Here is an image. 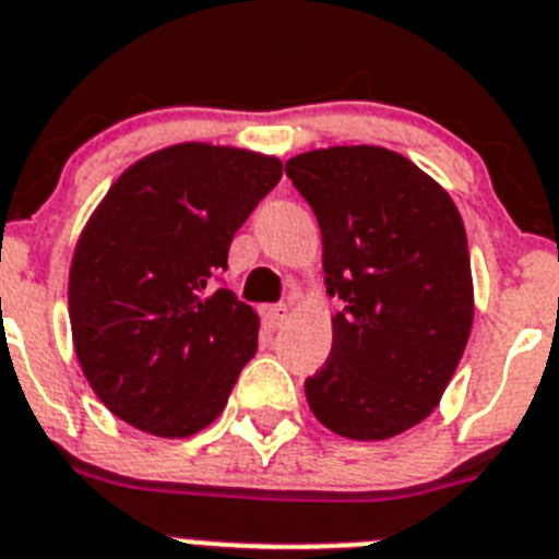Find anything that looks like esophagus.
I'll return each instance as SVG.
<instances>
[{
  "instance_id": "esophagus-1",
  "label": "esophagus",
  "mask_w": 559,
  "mask_h": 559,
  "mask_svg": "<svg viewBox=\"0 0 559 559\" xmlns=\"http://www.w3.org/2000/svg\"><path fill=\"white\" fill-rule=\"evenodd\" d=\"M284 321H287V304H272V307H266V323L270 326H281Z\"/></svg>"
}]
</instances>
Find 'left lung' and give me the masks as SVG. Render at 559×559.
Wrapping results in <instances>:
<instances>
[{"label":"left lung","mask_w":559,"mask_h":559,"mask_svg":"<svg viewBox=\"0 0 559 559\" xmlns=\"http://www.w3.org/2000/svg\"><path fill=\"white\" fill-rule=\"evenodd\" d=\"M321 227L332 352L307 378L309 409L352 440H386L435 412L466 349L475 289L449 192L386 147H330L287 162Z\"/></svg>","instance_id":"1"}]
</instances>
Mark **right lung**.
I'll return each instance as SVG.
<instances>
[{
    "mask_svg": "<svg viewBox=\"0 0 559 559\" xmlns=\"http://www.w3.org/2000/svg\"><path fill=\"white\" fill-rule=\"evenodd\" d=\"M281 162L187 142L121 173L70 264V330L98 401L124 424L190 438L227 406L258 349V316L215 284Z\"/></svg>",
    "mask_w": 559,
    "mask_h": 559,
    "instance_id": "add662e5",
    "label": "right lung"
}]
</instances>
